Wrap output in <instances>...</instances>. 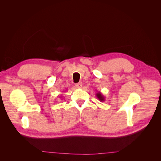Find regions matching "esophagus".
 <instances>
[{"label": "esophagus", "instance_id": "esophagus-1", "mask_svg": "<svg viewBox=\"0 0 161 161\" xmlns=\"http://www.w3.org/2000/svg\"><path fill=\"white\" fill-rule=\"evenodd\" d=\"M75 86L77 87V88H82V83L80 82H79V83H76L75 85Z\"/></svg>", "mask_w": 161, "mask_h": 161}]
</instances>
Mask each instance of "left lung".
Listing matches in <instances>:
<instances>
[{
  "label": "left lung",
  "mask_w": 161,
  "mask_h": 161,
  "mask_svg": "<svg viewBox=\"0 0 161 161\" xmlns=\"http://www.w3.org/2000/svg\"><path fill=\"white\" fill-rule=\"evenodd\" d=\"M96 96L100 101L102 102L105 101V97L103 95V94H102L101 92H97V93H96Z\"/></svg>",
  "instance_id": "left-lung-1"
}]
</instances>
